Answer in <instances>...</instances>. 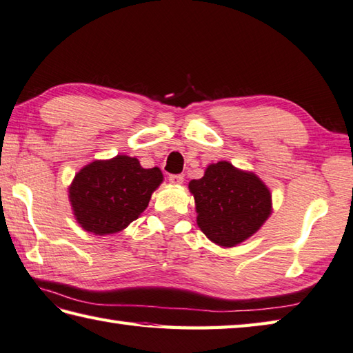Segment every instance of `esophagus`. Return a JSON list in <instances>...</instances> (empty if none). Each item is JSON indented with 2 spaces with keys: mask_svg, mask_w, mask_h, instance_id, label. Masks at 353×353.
I'll return each mask as SVG.
<instances>
[{
  "mask_svg": "<svg viewBox=\"0 0 353 353\" xmlns=\"http://www.w3.org/2000/svg\"><path fill=\"white\" fill-rule=\"evenodd\" d=\"M168 181L174 185H181L183 182V174H171L168 177Z\"/></svg>",
  "mask_w": 353,
  "mask_h": 353,
  "instance_id": "34e87169",
  "label": "esophagus"
}]
</instances>
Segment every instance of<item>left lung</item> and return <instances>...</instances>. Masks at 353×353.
I'll list each match as a JSON object with an SVG mask.
<instances>
[{"label":"left lung","mask_w":353,"mask_h":353,"mask_svg":"<svg viewBox=\"0 0 353 353\" xmlns=\"http://www.w3.org/2000/svg\"><path fill=\"white\" fill-rule=\"evenodd\" d=\"M197 223L214 243L236 246L251 237L271 214V192L252 172L230 162L210 165L202 179L190 182Z\"/></svg>","instance_id":"obj_1"}]
</instances>
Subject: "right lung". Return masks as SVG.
I'll use <instances>...</instances> for the list:
<instances>
[{
  "mask_svg": "<svg viewBox=\"0 0 353 353\" xmlns=\"http://www.w3.org/2000/svg\"><path fill=\"white\" fill-rule=\"evenodd\" d=\"M162 179L161 170L142 168L136 157L92 162L70 186L74 217L85 231L99 236L122 231L147 208Z\"/></svg>",
  "mask_w": 353,
  "mask_h": 353,
  "instance_id": "add662e5",
  "label": "right lung"
}]
</instances>
